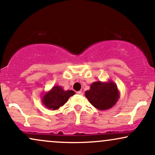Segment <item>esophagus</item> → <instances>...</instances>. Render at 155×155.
I'll use <instances>...</instances> for the list:
<instances>
[{"instance_id": "esophagus-1", "label": "esophagus", "mask_w": 155, "mask_h": 155, "mask_svg": "<svg viewBox=\"0 0 155 155\" xmlns=\"http://www.w3.org/2000/svg\"><path fill=\"white\" fill-rule=\"evenodd\" d=\"M76 94H79V95H81V94H83V93H82L81 91H77V92H76Z\"/></svg>"}]
</instances>
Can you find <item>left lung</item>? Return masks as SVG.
Masks as SVG:
<instances>
[{
  "mask_svg": "<svg viewBox=\"0 0 155 155\" xmlns=\"http://www.w3.org/2000/svg\"><path fill=\"white\" fill-rule=\"evenodd\" d=\"M85 96L97 110H107L117 102L120 91L115 83L111 80L107 82L96 81L91 85L90 89L85 92Z\"/></svg>",
  "mask_w": 155,
  "mask_h": 155,
  "instance_id": "1",
  "label": "left lung"
}]
</instances>
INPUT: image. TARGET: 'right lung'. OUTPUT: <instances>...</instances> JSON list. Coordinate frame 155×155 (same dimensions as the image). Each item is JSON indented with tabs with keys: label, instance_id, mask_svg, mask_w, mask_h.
Here are the masks:
<instances>
[{
	"label": "right lung",
	"instance_id": "add662e5",
	"mask_svg": "<svg viewBox=\"0 0 155 155\" xmlns=\"http://www.w3.org/2000/svg\"><path fill=\"white\" fill-rule=\"evenodd\" d=\"M75 94L73 91H64L61 85H55L48 91L43 93L42 103L48 110H56L62 107L70 96Z\"/></svg>",
	"mask_w": 155,
	"mask_h": 155
}]
</instances>
